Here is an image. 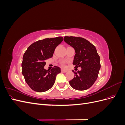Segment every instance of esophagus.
<instances>
[{
    "label": "esophagus",
    "mask_w": 125,
    "mask_h": 125,
    "mask_svg": "<svg viewBox=\"0 0 125 125\" xmlns=\"http://www.w3.org/2000/svg\"><path fill=\"white\" fill-rule=\"evenodd\" d=\"M61 71H62V72H64V73H66V72H67V70L63 69H61Z\"/></svg>",
    "instance_id": "esophagus-1"
}]
</instances>
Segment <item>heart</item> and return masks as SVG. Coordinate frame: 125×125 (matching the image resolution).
<instances>
[{"label": "heart", "mask_w": 125, "mask_h": 125, "mask_svg": "<svg viewBox=\"0 0 125 125\" xmlns=\"http://www.w3.org/2000/svg\"><path fill=\"white\" fill-rule=\"evenodd\" d=\"M62 66H65V62H62Z\"/></svg>", "instance_id": "1"}]
</instances>
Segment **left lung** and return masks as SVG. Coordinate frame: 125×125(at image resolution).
I'll return each instance as SVG.
<instances>
[{
  "label": "left lung",
  "mask_w": 125,
  "mask_h": 125,
  "mask_svg": "<svg viewBox=\"0 0 125 125\" xmlns=\"http://www.w3.org/2000/svg\"><path fill=\"white\" fill-rule=\"evenodd\" d=\"M64 41L75 50L73 65L81 67L78 73L73 71L74 77L69 81L74 89L83 91L88 89L95 82L101 68L100 57L96 49L89 41L80 37L65 36Z\"/></svg>",
  "instance_id": "1"
}]
</instances>
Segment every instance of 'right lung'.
Here are the masks:
<instances>
[{"mask_svg":"<svg viewBox=\"0 0 125 125\" xmlns=\"http://www.w3.org/2000/svg\"><path fill=\"white\" fill-rule=\"evenodd\" d=\"M62 36L47 38L32 44L24 52L22 62L25 81L33 90L44 92L54 84L56 75L60 68L54 66L51 70L44 68L45 60L52 57L56 47L62 43Z\"/></svg>","mask_w":125,"mask_h":125,"instance_id":"1","label":"right lung"}]
</instances>
